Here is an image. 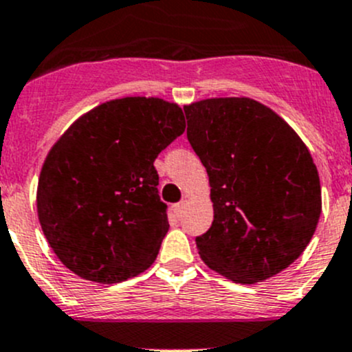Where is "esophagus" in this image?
I'll list each match as a JSON object with an SVG mask.
<instances>
[{
	"mask_svg": "<svg viewBox=\"0 0 352 352\" xmlns=\"http://www.w3.org/2000/svg\"><path fill=\"white\" fill-rule=\"evenodd\" d=\"M184 207H186V201H179V204H176L175 207H173V210H175V215L176 217H179L181 214H183V210H184Z\"/></svg>",
	"mask_w": 352,
	"mask_h": 352,
	"instance_id": "esophagus-1",
	"label": "esophagus"
}]
</instances>
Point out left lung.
<instances>
[{"label":"left lung","instance_id":"obj_1","mask_svg":"<svg viewBox=\"0 0 352 352\" xmlns=\"http://www.w3.org/2000/svg\"><path fill=\"white\" fill-rule=\"evenodd\" d=\"M183 109L214 207L210 229L197 238L201 260L238 284L277 276L305 252L322 214L308 147L276 111L250 97H212Z\"/></svg>","mask_w":352,"mask_h":352}]
</instances>
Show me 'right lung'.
Segmentation results:
<instances>
[{"instance_id":"obj_1","label":"right lung","mask_w":352,"mask_h":352,"mask_svg":"<svg viewBox=\"0 0 352 352\" xmlns=\"http://www.w3.org/2000/svg\"><path fill=\"white\" fill-rule=\"evenodd\" d=\"M176 102L123 97L78 118L47 152L37 215L66 269L116 284L154 263L168 232L154 161L184 131Z\"/></svg>"}]
</instances>
